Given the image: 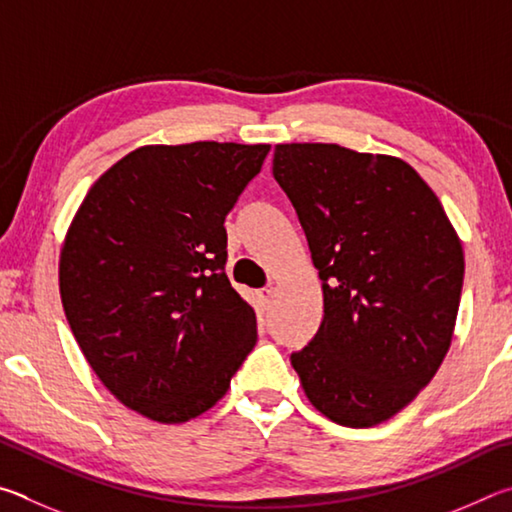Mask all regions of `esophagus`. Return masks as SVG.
Wrapping results in <instances>:
<instances>
[{"label":"esophagus","mask_w":512,"mask_h":512,"mask_svg":"<svg viewBox=\"0 0 512 512\" xmlns=\"http://www.w3.org/2000/svg\"><path fill=\"white\" fill-rule=\"evenodd\" d=\"M257 298L262 300V305H268V302H271V298H273V287L259 289V291H257Z\"/></svg>","instance_id":"1"}]
</instances>
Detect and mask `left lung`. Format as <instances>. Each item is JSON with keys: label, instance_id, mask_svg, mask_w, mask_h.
Here are the masks:
<instances>
[{"label": "left lung", "instance_id": "obj_1", "mask_svg": "<svg viewBox=\"0 0 512 512\" xmlns=\"http://www.w3.org/2000/svg\"><path fill=\"white\" fill-rule=\"evenodd\" d=\"M273 176L323 280V323L291 352L309 402L343 427L402 411L443 363L465 259L409 164L339 144H277Z\"/></svg>", "mask_w": 512, "mask_h": 512}]
</instances>
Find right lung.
<instances>
[{
    "label": "right lung",
    "mask_w": 512,
    "mask_h": 512,
    "mask_svg": "<svg viewBox=\"0 0 512 512\" xmlns=\"http://www.w3.org/2000/svg\"><path fill=\"white\" fill-rule=\"evenodd\" d=\"M268 144L142 146L85 196L60 253V300L103 386L158 422L221 400L257 341L225 275V216Z\"/></svg>",
    "instance_id": "add662e5"
}]
</instances>
